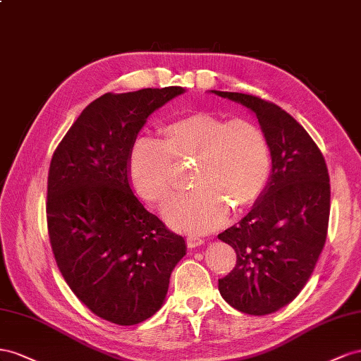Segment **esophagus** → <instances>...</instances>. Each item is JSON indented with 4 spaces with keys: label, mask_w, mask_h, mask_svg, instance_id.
<instances>
[{
    "label": "esophagus",
    "mask_w": 361,
    "mask_h": 361,
    "mask_svg": "<svg viewBox=\"0 0 361 361\" xmlns=\"http://www.w3.org/2000/svg\"><path fill=\"white\" fill-rule=\"evenodd\" d=\"M201 245H204L202 239L193 238V235H189V238H188V246H189V248H197V246H201Z\"/></svg>",
    "instance_id": "1"
}]
</instances>
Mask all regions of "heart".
<instances>
[{"label":"heart","mask_w":361,"mask_h":361,"mask_svg":"<svg viewBox=\"0 0 361 361\" xmlns=\"http://www.w3.org/2000/svg\"><path fill=\"white\" fill-rule=\"evenodd\" d=\"M195 160L189 195L169 202L163 216L173 228L201 235L222 226L230 205L250 207L271 172V151L263 131L245 119L195 113L160 128V140L133 143L128 173L143 200L161 205L175 193L173 164Z\"/></svg>","instance_id":"obj_1"}]
</instances>
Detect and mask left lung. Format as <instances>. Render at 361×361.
Segmentation results:
<instances>
[{"label":"left lung","mask_w":361,"mask_h":361,"mask_svg":"<svg viewBox=\"0 0 361 361\" xmlns=\"http://www.w3.org/2000/svg\"><path fill=\"white\" fill-rule=\"evenodd\" d=\"M259 119L272 168L251 212L218 238L238 254L219 292L235 310L263 316L292 302L310 278L326 239L329 175L321 149L289 113L239 92L210 90Z\"/></svg>","instance_id":"left-lung-1"}]
</instances>
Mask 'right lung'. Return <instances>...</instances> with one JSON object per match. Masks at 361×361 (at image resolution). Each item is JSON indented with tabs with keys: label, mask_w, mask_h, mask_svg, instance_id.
<instances>
[{
	"label": "right lung",
	"mask_w": 361,
	"mask_h": 361,
	"mask_svg": "<svg viewBox=\"0 0 361 361\" xmlns=\"http://www.w3.org/2000/svg\"><path fill=\"white\" fill-rule=\"evenodd\" d=\"M186 89L106 94L81 111L48 173L47 221L59 269L92 313L135 325L157 313L186 242L133 193L128 160L151 113Z\"/></svg>",
	"instance_id": "right-lung-1"
}]
</instances>
